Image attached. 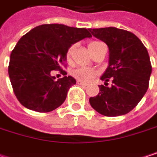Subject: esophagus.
I'll return each mask as SVG.
<instances>
[{
    "instance_id": "34e87169",
    "label": "esophagus",
    "mask_w": 157,
    "mask_h": 157,
    "mask_svg": "<svg viewBox=\"0 0 157 157\" xmlns=\"http://www.w3.org/2000/svg\"><path fill=\"white\" fill-rule=\"evenodd\" d=\"M77 83H78L79 85H82V86L88 85V83H86V82H82V81H77Z\"/></svg>"
}]
</instances>
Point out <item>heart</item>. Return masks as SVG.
Listing matches in <instances>:
<instances>
[{
	"label": "heart",
	"instance_id": "heart-1",
	"mask_svg": "<svg viewBox=\"0 0 157 157\" xmlns=\"http://www.w3.org/2000/svg\"><path fill=\"white\" fill-rule=\"evenodd\" d=\"M100 44L99 42H92L90 44H89V49H93L96 44ZM74 49L75 47L72 46V47L69 48L68 52H67V58L70 59L72 57V54H73V52H74ZM73 75L75 77L76 79H78L80 81H83V82H88L90 80L94 78L95 75H96V72L94 70V69H91V68H88V67H80L78 69H75L74 72H73Z\"/></svg>",
	"mask_w": 157,
	"mask_h": 157
}]
</instances>
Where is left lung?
Listing matches in <instances>:
<instances>
[{
  "label": "left lung",
  "mask_w": 157,
  "mask_h": 157,
  "mask_svg": "<svg viewBox=\"0 0 157 157\" xmlns=\"http://www.w3.org/2000/svg\"><path fill=\"white\" fill-rule=\"evenodd\" d=\"M90 32L109 48L108 66L101 76L105 85H99V94L90 97V105L105 116L124 115L137 105L148 89L152 73L148 52L128 31L106 27ZM109 79L112 85L107 86Z\"/></svg>",
  "instance_id": "obj_1"
}]
</instances>
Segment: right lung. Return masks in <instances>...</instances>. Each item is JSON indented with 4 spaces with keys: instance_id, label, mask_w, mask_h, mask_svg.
I'll return each mask as SVG.
<instances>
[{
    "instance_id": "1",
    "label": "right lung",
    "mask_w": 157,
    "mask_h": 157,
    "mask_svg": "<svg viewBox=\"0 0 157 157\" xmlns=\"http://www.w3.org/2000/svg\"><path fill=\"white\" fill-rule=\"evenodd\" d=\"M90 29L63 24H43L23 35L10 56L9 77L19 102L40 113L56 109L65 101L72 76L55 80L53 70H62L73 44L91 38Z\"/></svg>"
}]
</instances>
